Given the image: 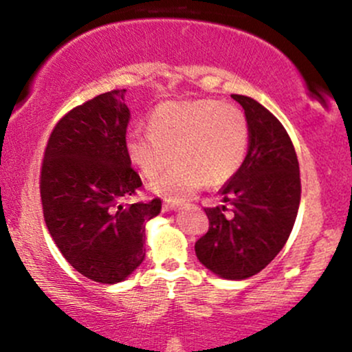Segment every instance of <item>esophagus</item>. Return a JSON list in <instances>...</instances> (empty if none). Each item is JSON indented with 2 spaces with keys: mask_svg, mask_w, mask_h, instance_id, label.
<instances>
[{
  "mask_svg": "<svg viewBox=\"0 0 352 352\" xmlns=\"http://www.w3.org/2000/svg\"><path fill=\"white\" fill-rule=\"evenodd\" d=\"M182 205V201H173V200H167L164 201V210L165 212H172V210H177Z\"/></svg>",
  "mask_w": 352,
  "mask_h": 352,
  "instance_id": "1",
  "label": "esophagus"
}]
</instances>
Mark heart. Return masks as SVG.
I'll return each mask as SVG.
<instances>
[{
  "label": "heart",
  "instance_id": "obj_1",
  "mask_svg": "<svg viewBox=\"0 0 352 352\" xmlns=\"http://www.w3.org/2000/svg\"><path fill=\"white\" fill-rule=\"evenodd\" d=\"M250 127L240 107L215 99L170 100L148 117V132H131L129 157L147 179L177 164L152 188L180 200L207 185H221L236 175L248 151Z\"/></svg>",
  "mask_w": 352,
  "mask_h": 352
}]
</instances>
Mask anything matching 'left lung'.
Here are the masks:
<instances>
[{"mask_svg": "<svg viewBox=\"0 0 352 352\" xmlns=\"http://www.w3.org/2000/svg\"><path fill=\"white\" fill-rule=\"evenodd\" d=\"M232 98L248 119V152L236 175L221 188L225 204L204 208L208 232L197 240L195 253L218 276L245 280L272 263L288 241L301 182L296 152L280 120L252 98Z\"/></svg>", "mask_w": 352, "mask_h": 352, "instance_id": "1", "label": "left lung"}]
</instances>
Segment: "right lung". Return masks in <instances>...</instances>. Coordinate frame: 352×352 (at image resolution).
<instances>
[{
    "mask_svg": "<svg viewBox=\"0 0 352 352\" xmlns=\"http://www.w3.org/2000/svg\"><path fill=\"white\" fill-rule=\"evenodd\" d=\"M125 89L71 109L52 129L41 164V201L52 240L76 272L114 285L144 261L145 221L162 200L129 204L142 188L125 134Z\"/></svg>",
    "mask_w": 352,
    "mask_h": 352,
    "instance_id": "1",
    "label": "right lung"
}]
</instances>
